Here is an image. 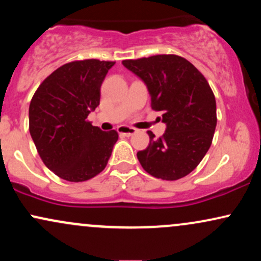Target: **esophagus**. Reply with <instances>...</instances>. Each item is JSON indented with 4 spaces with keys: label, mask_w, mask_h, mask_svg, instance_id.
I'll return each mask as SVG.
<instances>
[{
    "label": "esophagus",
    "mask_w": 261,
    "mask_h": 261,
    "mask_svg": "<svg viewBox=\"0 0 261 261\" xmlns=\"http://www.w3.org/2000/svg\"><path fill=\"white\" fill-rule=\"evenodd\" d=\"M136 128L134 127H130V126H119L118 127V133L120 135H124V136H133V135L136 133Z\"/></svg>",
    "instance_id": "esophagus-1"
}]
</instances>
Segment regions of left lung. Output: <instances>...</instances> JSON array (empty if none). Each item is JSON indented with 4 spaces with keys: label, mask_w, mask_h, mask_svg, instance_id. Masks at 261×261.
I'll use <instances>...</instances> for the list:
<instances>
[{
    "label": "left lung",
    "mask_w": 261,
    "mask_h": 261,
    "mask_svg": "<svg viewBox=\"0 0 261 261\" xmlns=\"http://www.w3.org/2000/svg\"><path fill=\"white\" fill-rule=\"evenodd\" d=\"M122 65L147 86L152 109L162 112L166 133L137 152L142 168L158 179L178 180L207 153L217 124L216 99L203 74L178 55L124 60Z\"/></svg>",
    "instance_id": "obj_1"
}]
</instances>
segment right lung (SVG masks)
Listing matches in <instances>:
<instances>
[{
  "instance_id": "1",
  "label": "right lung",
  "mask_w": 261,
  "mask_h": 261,
  "mask_svg": "<svg viewBox=\"0 0 261 261\" xmlns=\"http://www.w3.org/2000/svg\"><path fill=\"white\" fill-rule=\"evenodd\" d=\"M115 62L95 59L62 65L47 76L29 106V133L41 161L67 181H86L107 167L119 135L87 120Z\"/></svg>"
}]
</instances>
